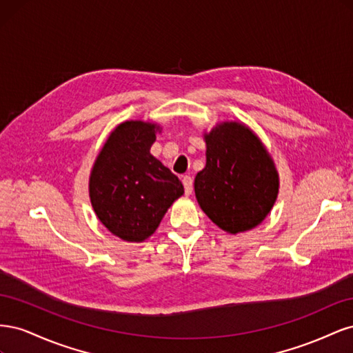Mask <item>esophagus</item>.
<instances>
[{
	"instance_id": "1",
	"label": "esophagus",
	"mask_w": 353,
	"mask_h": 353,
	"mask_svg": "<svg viewBox=\"0 0 353 353\" xmlns=\"http://www.w3.org/2000/svg\"><path fill=\"white\" fill-rule=\"evenodd\" d=\"M183 185H184V191H185L187 196L193 193V178L188 176V175L183 176Z\"/></svg>"
}]
</instances>
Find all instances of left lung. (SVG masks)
I'll return each instance as SVG.
<instances>
[{
    "label": "left lung",
    "mask_w": 353,
    "mask_h": 353,
    "mask_svg": "<svg viewBox=\"0 0 353 353\" xmlns=\"http://www.w3.org/2000/svg\"><path fill=\"white\" fill-rule=\"evenodd\" d=\"M206 166L196 175L194 193L208 218L228 234L250 231L274 208L280 175L250 128L222 121L203 134Z\"/></svg>",
    "instance_id": "obj_1"
}]
</instances>
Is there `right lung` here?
<instances>
[{
	"label": "right lung",
	"mask_w": 353,
	"mask_h": 353,
	"mask_svg": "<svg viewBox=\"0 0 353 353\" xmlns=\"http://www.w3.org/2000/svg\"><path fill=\"white\" fill-rule=\"evenodd\" d=\"M162 126L131 119L117 125L95 157L90 200L99 221L113 236L143 243L157 230L172 203L184 194L176 175L150 148Z\"/></svg>",
	"instance_id": "obj_1"
}]
</instances>
